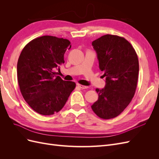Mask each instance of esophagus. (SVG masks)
<instances>
[{
	"label": "esophagus",
	"instance_id": "obj_1",
	"mask_svg": "<svg viewBox=\"0 0 159 159\" xmlns=\"http://www.w3.org/2000/svg\"><path fill=\"white\" fill-rule=\"evenodd\" d=\"M77 86H78V87H79V88H80L81 89H87L88 88V86L80 85V84H77Z\"/></svg>",
	"mask_w": 159,
	"mask_h": 159
}]
</instances>
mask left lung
I'll use <instances>...</instances> for the list:
<instances>
[{
	"instance_id": "obj_1",
	"label": "left lung",
	"mask_w": 159,
	"mask_h": 159,
	"mask_svg": "<svg viewBox=\"0 0 159 159\" xmlns=\"http://www.w3.org/2000/svg\"><path fill=\"white\" fill-rule=\"evenodd\" d=\"M99 66L104 71L105 88L95 91L98 99L91 105L93 112L103 119L121 113L135 93L139 60L132 45L123 37L106 34L92 42Z\"/></svg>"
}]
</instances>
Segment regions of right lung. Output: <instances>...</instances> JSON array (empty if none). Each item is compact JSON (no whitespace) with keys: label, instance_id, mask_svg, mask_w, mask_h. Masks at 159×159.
<instances>
[{"label":"right lung","instance_id":"right-lung-1","mask_svg":"<svg viewBox=\"0 0 159 159\" xmlns=\"http://www.w3.org/2000/svg\"><path fill=\"white\" fill-rule=\"evenodd\" d=\"M68 48H71L68 40L43 36L27 44L19 56L17 77L20 92L38 113L50 115L60 111L75 88L74 82L63 80L54 71L60 70L64 63Z\"/></svg>","mask_w":159,"mask_h":159}]
</instances>
